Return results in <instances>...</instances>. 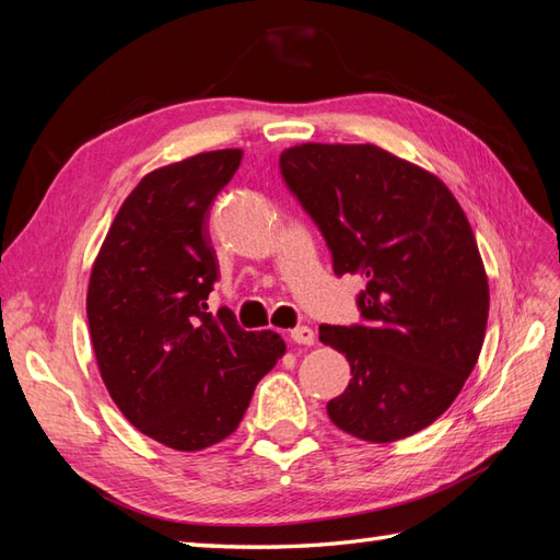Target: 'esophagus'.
<instances>
[{
    "instance_id": "obj_1",
    "label": "esophagus",
    "mask_w": 560,
    "mask_h": 560,
    "mask_svg": "<svg viewBox=\"0 0 560 560\" xmlns=\"http://www.w3.org/2000/svg\"><path fill=\"white\" fill-rule=\"evenodd\" d=\"M290 340H292L294 345L312 347V345L316 342V332H314L312 328H306V326H302V328H294V330L290 332Z\"/></svg>"
}]
</instances>
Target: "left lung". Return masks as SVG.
Instances as JSON below:
<instances>
[{"mask_svg": "<svg viewBox=\"0 0 560 560\" xmlns=\"http://www.w3.org/2000/svg\"><path fill=\"white\" fill-rule=\"evenodd\" d=\"M335 276L362 272L364 326H320L350 362L328 402L335 427L390 443L433 424L475 369L489 280L465 210L436 175L374 143H302L280 155Z\"/></svg>", "mask_w": 560, "mask_h": 560, "instance_id": "obj_1", "label": "left lung"}]
</instances>
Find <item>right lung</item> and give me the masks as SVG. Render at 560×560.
<instances>
[{
  "instance_id": "right-lung-1",
  "label": "right lung",
  "mask_w": 560,
  "mask_h": 560,
  "mask_svg": "<svg viewBox=\"0 0 560 560\" xmlns=\"http://www.w3.org/2000/svg\"><path fill=\"white\" fill-rule=\"evenodd\" d=\"M240 163V148H225L148 172L112 220L85 296L109 397L148 439L182 453L234 433L284 354L278 332L242 330L230 308L208 314L218 280L208 210Z\"/></svg>"
}]
</instances>
